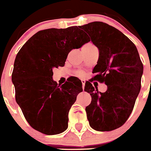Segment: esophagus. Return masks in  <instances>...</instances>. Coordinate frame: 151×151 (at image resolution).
I'll list each match as a JSON object with an SVG mask.
<instances>
[{"label":"esophagus","mask_w":151,"mask_h":151,"mask_svg":"<svg viewBox=\"0 0 151 151\" xmlns=\"http://www.w3.org/2000/svg\"><path fill=\"white\" fill-rule=\"evenodd\" d=\"M82 89H83L84 91V88H85V80H82Z\"/></svg>","instance_id":"esophagus-1"}]
</instances>
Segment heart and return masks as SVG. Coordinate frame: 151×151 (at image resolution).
Here are the masks:
<instances>
[{
    "instance_id": "heart-1",
    "label": "heart",
    "mask_w": 151,
    "mask_h": 151,
    "mask_svg": "<svg viewBox=\"0 0 151 151\" xmlns=\"http://www.w3.org/2000/svg\"><path fill=\"white\" fill-rule=\"evenodd\" d=\"M79 75H82V73H81V72L79 73Z\"/></svg>"
}]
</instances>
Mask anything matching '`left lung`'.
Masks as SVG:
<instances>
[{
    "label": "left lung",
    "instance_id": "1",
    "mask_svg": "<svg viewBox=\"0 0 151 151\" xmlns=\"http://www.w3.org/2000/svg\"><path fill=\"white\" fill-rule=\"evenodd\" d=\"M99 50L94 79L104 82L105 92L98 91L91 82L85 85L91 102L85 110L89 125L99 132L122 126L130 116L141 90L143 64L135 45L120 31L102 22L80 26Z\"/></svg>",
    "mask_w": 151,
    "mask_h": 151
}]
</instances>
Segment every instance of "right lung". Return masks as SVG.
Masks as SVG:
<instances>
[{
    "instance_id": "add662e5",
    "label": "right lung",
    "mask_w": 151,
    "mask_h": 151,
    "mask_svg": "<svg viewBox=\"0 0 151 151\" xmlns=\"http://www.w3.org/2000/svg\"><path fill=\"white\" fill-rule=\"evenodd\" d=\"M90 41L77 26L39 31L16 57L12 82L16 101L34 129L52 135L68 128V114L82 83L76 77L57 85L53 69L63 66L68 54Z\"/></svg>"
}]
</instances>
